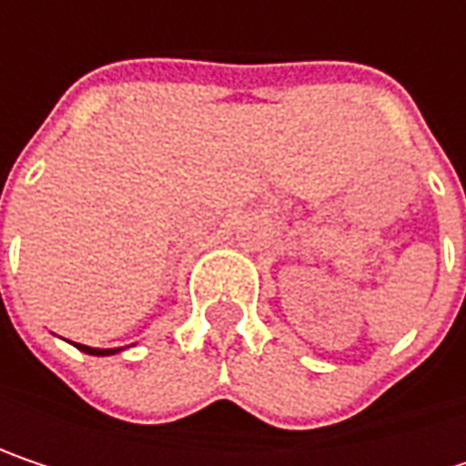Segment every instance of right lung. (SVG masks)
<instances>
[{
	"label": "right lung",
	"mask_w": 466,
	"mask_h": 466,
	"mask_svg": "<svg viewBox=\"0 0 466 466\" xmlns=\"http://www.w3.org/2000/svg\"><path fill=\"white\" fill-rule=\"evenodd\" d=\"M77 350H83V353H88V356H113V353H118V350H124V348H91V345H80V342H72Z\"/></svg>",
	"instance_id": "right-lung-1"
}]
</instances>
